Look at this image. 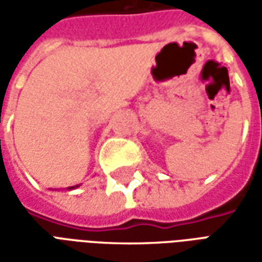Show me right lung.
I'll list each match as a JSON object with an SVG mask.
<instances>
[{"mask_svg":"<svg viewBox=\"0 0 262 262\" xmlns=\"http://www.w3.org/2000/svg\"><path fill=\"white\" fill-rule=\"evenodd\" d=\"M78 185H74V187H69V189H74V188H77Z\"/></svg>","mask_w":262,"mask_h":262,"instance_id":"right-lung-1","label":"right lung"}]
</instances>
